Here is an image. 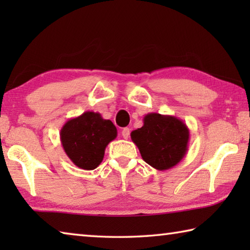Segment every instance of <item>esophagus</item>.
<instances>
[{
  "instance_id": "esophagus-1",
  "label": "esophagus",
  "mask_w": 250,
  "mask_h": 250,
  "mask_svg": "<svg viewBox=\"0 0 250 250\" xmlns=\"http://www.w3.org/2000/svg\"><path fill=\"white\" fill-rule=\"evenodd\" d=\"M121 134H122V137H124V139H128L129 135H130V129L129 128H124L121 131Z\"/></svg>"
}]
</instances>
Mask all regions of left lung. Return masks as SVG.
<instances>
[{"instance_id":"1","label":"left lung","mask_w":250,"mask_h":250,"mask_svg":"<svg viewBox=\"0 0 250 250\" xmlns=\"http://www.w3.org/2000/svg\"><path fill=\"white\" fill-rule=\"evenodd\" d=\"M131 140L149 166L164 171L184 158L188 149L189 130L179 118L151 112L143 118L141 128L131 132Z\"/></svg>"}]
</instances>
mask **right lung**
Instances as JSON below:
<instances>
[{
  "label": "right lung",
  "mask_w": 250,
  "mask_h": 250,
  "mask_svg": "<svg viewBox=\"0 0 250 250\" xmlns=\"http://www.w3.org/2000/svg\"><path fill=\"white\" fill-rule=\"evenodd\" d=\"M59 135L62 149L71 162L89 171L103 162L105 146L117 138V128L100 113L86 111L67 121Z\"/></svg>",
  "instance_id": "right-lung-1"
}]
</instances>
